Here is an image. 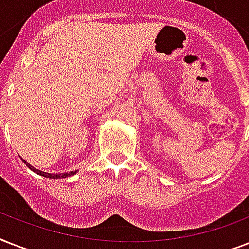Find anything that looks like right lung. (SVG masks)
Returning <instances> with one entry per match:
<instances>
[{
  "mask_svg": "<svg viewBox=\"0 0 249 249\" xmlns=\"http://www.w3.org/2000/svg\"><path fill=\"white\" fill-rule=\"evenodd\" d=\"M23 163L28 166L29 169L33 170L35 173L40 174V176H44V177H46V178H50V179H62V178H67V177H70V176H73V174L77 173V170H71V172H66V173H48V172H42V170L33 168V166L31 165V164L27 163L25 160H23Z\"/></svg>",
  "mask_w": 249,
  "mask_h": 249,
  "instance_id": "obj_1",
  "label": "right lung"
}]
</instances>
